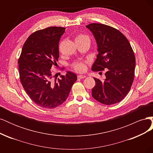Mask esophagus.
<instances>
[{
  "label": "esophagus",
  "mask_w": 153,
  "mask_h": 153,
  "mask_svg": "<svg viewBox=\"0 0 153 153\" xmlns=\"http://www.w3.org/2000/svg\"><path fill=\"white\" fill-rule=\"evenodd\" d=\"M86 76H85V75H78L77 76V78H78V79H83V78H85Z\"/></svg>",
  "instance_id": "obj_1"
}]
</instances>
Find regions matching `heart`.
Here are the masks:
<instances>
[{"instance_id":"obj_1","label":"heart","mask_w":153,"mask_h":153,"mask_svg":"<svg viewBox=\"0 0 153 153\" xmlns=\"http://www.w3.org/2000/svg\"><path fill=\"white\" fill-rule=\"evenodd\" d=\"M75 41H90V39L89 37L84 34H79L75 38ZM73 68L75 71L78 72H83L86 69V66L84 62L82 61H78L73 64Z\"/></svg>"}]
</instances>
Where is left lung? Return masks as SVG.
Listing matches in <instances>:
<instances>
[{
    "instance_id": "8db88e82",
    "label": "left lung",
    "mask_w": 153,
    "mask_h": 153,
    "mask_svg": "<svg viewBox=\"0 0 153 153\" xmlns=\"http://www.w3.org/2000/svg\"><path fill=\"white\" fill-rule=\"evenodd\" d=\"M94 35L98 54L92 71L106 69L105 79L94 78L92 96L100 103L110 105L120 102L131 89L135 76V57L130 43L121 32L101 24L86 26Z\"/></svg>"
}]
</instances>
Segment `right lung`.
Here are the masks:
<instances>
[{"label": "right lung", "instance_id": "add662e5", "mask_svg": "<svg viewBox=\"0 0 153 153\" xmlns=\"http://www.w3.org/2000/svg\"><path fill=\"white\" fill-rule=\"evenodd\" d=\"M66 28L50 27L32 33L25 42L18 63L22 85L30 98L45 108H54L66 100L77 80L75 73L53 80L51 68L59 57V43Z\"/></svg>", "mask_w": 153, "mask_h": 153}]
</instances>
